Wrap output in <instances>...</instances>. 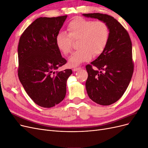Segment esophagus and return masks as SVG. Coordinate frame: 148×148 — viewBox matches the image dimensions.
I'll return each instance as SVG.
<instances>
[{"mask_svg": "<svg viewBox=\"0 0 148 148\" xmlns=\"http://www.w3.org/2000/svg\"><path fill=\"white\" fill-rule=\"evenodd\" d=\"M81 69H82L81 67H77V68H73V71H78V70Z\"/></svg>", "mask_w": 148, "mask_h": 148, "instance_id": "esophagus-1", "label": "esophagus"}]
</instances>
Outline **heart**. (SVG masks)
Returning <instances> with one entry per match:
<instances>
[{
  "mask_svg": "<svg viewBox=\"0 0 148 148\" xmlns=\"http://www.w3.org/2000/svg\"><path fill=\"white\" fill-rule=\"evenodd\" d=\"M68 34L58 33L56 45L64 55L70 53L73 40H78L79 47L69 59V64L75 66L90 60L92 55L98 56L104 51L109 39V28L104 21H94L78 17L67 25Z\"/></svg>",
  "mask_w": 148,
  "mask_h": 148,
  "instance_id": "b5f03b06",
  "label": "heart"
}]
</instances>
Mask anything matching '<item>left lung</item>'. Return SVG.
Segmentation results:
<instances>
[{
    "instance_id": "8db88e82",
    "label": "left lung",
    "mask_w": 148,
    "mask_h": 148,
    "mask_svg": "<svg viewBox=\"0 0 148 148\" xmlns=\"http://www.w3.org/2000/svg\"><path fill=\"white\" fill-rule=\"evenodd\" d=\"M83 15L104 21L109 28L104 51L86 66L88 96L98 104L109 106L123 96L131 81L134 70L131 39L127 31L112 16L99 13Z\"/></svg>"
}]
</instances>
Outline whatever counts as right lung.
Listing matches in <instances>:
<instances>
[{
    "instance_id": "add662e5",
    "label": "right lung",
    "mask_w": 148,
    "mask_h": 148,
    "mask_svg": "<svg viewBox=\"0 0 148 148\" xmlns=\"http://www.w3.org/2000/svg\"><path fill=\"white\" fill-rule=\"evenodd\" d=\"M67 15L40 17L21 34L18 47L20 81L38 106L50 108L64 100L71 69L58 71L66 63L57 47L56 38Z\"/></svg>"
}]
</instances>
